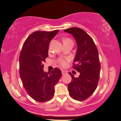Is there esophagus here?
<instances>
[{
    "mask_svg": "<svg viewBox=\"0 0 121 121\" xmlns=\"http://www.w3.org/2000/svg\"><path fill=\"white\" fill-rule=\"evenodd\" d=\"M66 73V72L65 71V70H62V74L64 75Z\"/></svg>",
    "mask_w": 121,
    "mask_h": 121,
    "instance_id": "obj_1",
    "label": "esophagus"
}]
</instances>
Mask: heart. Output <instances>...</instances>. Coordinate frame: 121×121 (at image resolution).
Here are the masks:
<instances>
[{
	"instance_id": "heart-1",
	"label": "heart",
	"mask_w": 121,
	"mask_h": 121,
	"mask_svg": "<svg viewBox=\"0 0 121 121\" xmlns=\"http://www.w3.org/2000/svg\"><path fill=\"white\" fill-rule=\"evenodd\" d=\"M66 40H70L68 39H65L64 40V41H66ZM60 64L61 65H62V66H65V65H66V64H67V60H60Z\"/></svg>"
}]
</instances>
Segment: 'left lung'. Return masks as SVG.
<instances>
[{"label": "left lung", "instance_id": "8db88e82", "mask_svg": "<svg viewBox=\"0 0 121 121\" xmlns=\"http://www.w3.org/2000/svg\"><path fill=\"white\" fill-rule=\"evenodd\" d=\"M64 31L71 34L77 44L73 67L80 72L77 78L69 73L72 78L68 86L69 93L73 99L84 101L93 93L99 81L101 65L98 50L91 37L82 29L72 27Z\"/></svg>", "mask_w": 121, "mask_h": 121}]
</instances>
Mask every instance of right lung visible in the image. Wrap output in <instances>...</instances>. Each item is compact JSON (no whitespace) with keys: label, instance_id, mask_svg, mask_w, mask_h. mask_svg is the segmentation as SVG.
<instances>
[{"label":"right lung","instance_id":"1","mask_svg":"<svg viewBox=\"0 0 121 121\" xmlns=\"http://www.w3.org/2000/svg\"><path fill=\"white\" fill-rule=\"evenodd\" d=\"M59 30L36 31L23 44L19 57L20 77L28 94L35 100L46 102L53 97L55 86L61 76V71L55 68L51 73L43 70V62L48 56L51 41Z\"/></svg>","mask_w":121,"mask_h":121}]
</instances>
